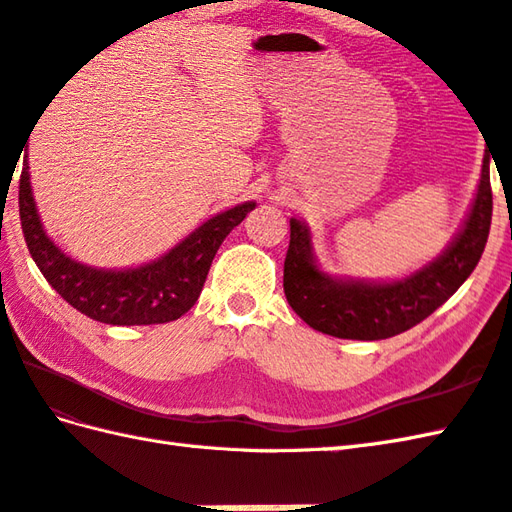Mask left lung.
<instances>
[{
	"instance_id": "8db88e82",
	"label": "left lung",
	"mask_w": 512,
	"mask_h": 512,
	"mask_svg": "<svg viewBox=\"0 0 512 512\" xmlns=\"http://www.w3.org/2000/svg\"><path fill=\"white\" fill-rule=\"evenodd\" d=\"M491 156L486 149L480 189L458 239L436 262L394 284L334 281L323 275L312 259L308 228L290 220L284 262V292L290 308L310 328L356 341L389 339L427 319L464 284L484 253L493 217Z\"/></svg>"
}]
</instances>
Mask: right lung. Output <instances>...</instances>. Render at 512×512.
<instances>
[{"label":"right lung","mask_w":512,"mask_h":512,"mask_svg":"<svg viewBox=\"0 0 512 512\" xmlns=\"http://www.w3.org/2000/svg\"><path fill=\"white\" fill-rule=\"evenodd\" d=\"M253 209L255 202H246L215 215L158 262L134 270H96L72 262L50 242L32 200L28 162L19 176L21 231L41 275L72 308L110 325L169 323L189 312L217 248Z\"/></svg>","instance_id":"add662e5"}]
</instances>
